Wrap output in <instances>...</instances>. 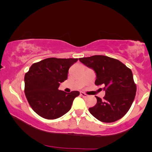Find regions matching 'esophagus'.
I'll return each instance as SVG.
<instances>
[{
	"label": "esophagus",
	"mask_w": 152,
	"mask_h": 152,
	"mask_svg": "<svg viewBox=\"0 0 152 152\" xmlns=\"http://www.w3.org/2000/svg\"><path fill=\"white\" fill-rule=\"evenodd\" d=\"M80 95H81V96H82L83 97H88V95L86 94L85 93H83V92H81Z\"/></svg>",
	"instance_id": "obj_1"
}]
</instances>
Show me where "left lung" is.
<instances>
[{"mask_svg": "<svg viewBox=\"0 0 152 152\" xmlns=\"http://www.w3.org/2000/svg\"><path fill=\"white\" fill-rule=\"evenodd\" d=\"M85 66L96 73V86L103 84L105 96H96L97 103L89 108L91 114L99 121L113 122L122 118L134 100L136 85L130 68L119 60L104 55L80 58Z\"/></svg>", "mask_w": 152, "mask_h": 152, "instance_id": "obj_1", "label": "left lung"}]
</instances>
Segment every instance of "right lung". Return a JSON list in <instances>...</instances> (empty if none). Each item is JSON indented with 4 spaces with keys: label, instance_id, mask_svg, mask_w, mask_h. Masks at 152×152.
Returning a JSON list of instances; mask_svg holds the SVG:
<instances>
[{
    "label": "right lung",
    "instance_id": "add662e5",
    "mask_svg": "<svg viewBox=\"0 0 152 152\" xmlns=\"http://www.w3.org/2000/svg\"><path fill=\"white\" fill-rule=\"evenodd\" d=\"M77 60L47 58L33 64L25 75L26 97L33 111L41 117L57 119L71 109L80 92L67 93L58 88L60 83L67 80L68 69Z\"/></svg>",
    "mask_w": 152,
    "mask_h": 152
}]
</instances>
